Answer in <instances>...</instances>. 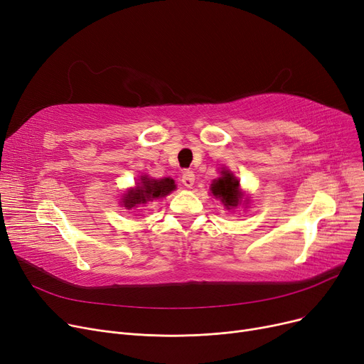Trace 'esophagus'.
Wrapping results in <instances>:
<instances>
[{
	"label": "esophagus",
	"instance_id": "esophagus-1",
	"mask_svg": "<svg viewBox=\"0 0 364 364\" xmlns=\"http://www.w3.org/2000/svg\"><path fill=\"white\" fill-rule=\"evenodd\" d=\"M181 183H183L186 187H192V186L195 184V174H193V171L184 169L183 174H181Z\"/></svg>",
	"mask_w": 364,
	"mask_h": 364
}]
</instances>
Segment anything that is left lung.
Segmentation results:
<instances>
[{"label": "left lung", "instance_id": "8db88e82", "mask_svg": "<svg viewBox=\"0 0 364 364\" xmlns=\"http://www.w3.org/2000/svg\"><path fill=\"white\" fill-rule=\"evenodd\" d=\"M211 190L214 196L220 198L227 208H235L240 203L239 181L228 171H223V177L213 183Z\"/></svg>", "mask_w": 364, "mask_h": 364}]
</instances>
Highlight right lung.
Listing matches in <instances>:
<instances>
[{"instance_id":"add662e5","label":"right lung","mask_w":364,"mask_h":364,"mask_svg":"<svg viewBox=\"0 0 364 364\" xmlns=\"http://www.w3.org/2000/svg\"><path fill=\"white\" fill-rule=\"evenodd\" d=\"M176 188L174 180L162 178V180H150L147 177H141V183H139L136 190H131L124 198V205L127 209H131L140 203H146L153 199H159L169 195Z\"/></svg>"}]
</instances>
